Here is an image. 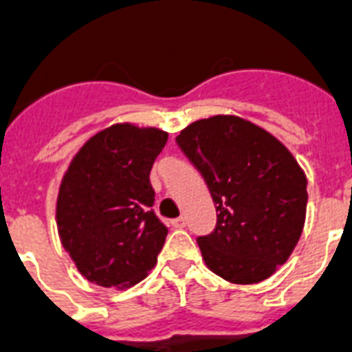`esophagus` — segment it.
<instances>
[{
	"mask_svg": "<svg viewBox=\"0 0 352 352\" xmlns=\"http://www.w3.org/2000/svg\"><path fill=\"white\" fill-rule=\"evenodd\" d=\"M171 226H173V228H184V226H186V219H184V217H177V219L171 221Z\"/></svg>",
	"mask_w": 352,
	"mask_h": 352,
	"instance_id": "obj_1",
	"label": "esophagus"
}]
</instances>
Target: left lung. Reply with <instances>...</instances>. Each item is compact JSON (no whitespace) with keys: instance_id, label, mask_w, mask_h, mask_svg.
I'll use <instances>...</instances> for the list:
<instances>
[{"instance_id":"obj_1","label":"left lung","mask_w":352,"mask_h":352,"mask_svg":"<svg viewBox=\"0 0 352 352\" xmlns=\"http://www.w3.org/2000/svg\"><path fill=\"white\" fill-rule=\"evenodd\" d=\"M177 146L208 186L217 212L197 237L204 263L230 283L270 278L300 241L307 179L290 151L239 117H212L182 129Z\"/></svg>"}]
</instances>
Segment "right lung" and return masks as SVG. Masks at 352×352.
I'll use <instances>...</instances> for the list:
<instances>
[{
  "label": "right lung",
  "mask_w": 352,
  "mask_h": 352,
  "mask_svg": "<svg viewBox=\"0 0 352 352\" xmlns=\"http://www.w3.org/2000/svg\"><path fill=\"white\" fill-rule=\"evenodd\" d=\"M168 133L117 124L87 140L63 177L56 204L63 248L85 279L129 287L155 267L168 228L153 212L149 171Z\"/></svg>",
  "instance_id": "obj_1"
}]
</instances>
